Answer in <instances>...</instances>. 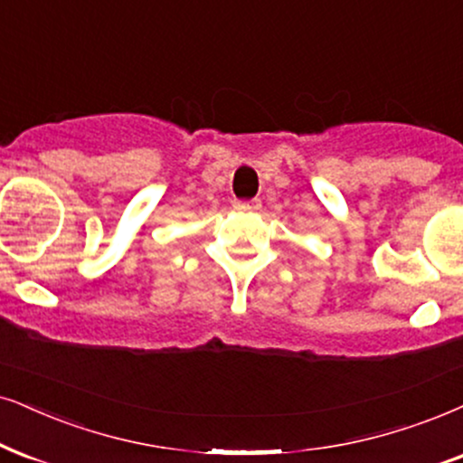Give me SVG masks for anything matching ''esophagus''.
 Segmentation results:
<instances>
[{
  "instance_id": "obj_1",
  "label": "esophagus",
  "mask_w": 463,
  "mask_h": 463,
  "mask_svg": "<svg viewBox=\"0 0 463 463\" xmlns=\"http://www.w3.org/2000/svg\"><path fill=\"white\" fill-rule=\"evenodd\" d=\"M235 207L239 209V212H248V213H254V212H259V209L262 207L260 204V201L259 198H251V201H239Z\"/></svg>"
}]
</instances>
